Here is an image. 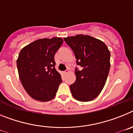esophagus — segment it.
<instances>
[{
    "label": "esophagus",
    "instance_id": "34e87169",
    "mask_svg": "<svg viewBox=\"0 0 133 133\" xmlns=\"http://www.w3.org/2000/svg\"><path fill=\"white\" fill-rule=\"evenodd\" d=\"M68 71H69V70H65V71H63V74H66L68 73Z\"/></svg>",
    "mask_w": 133,
    "mask_h": 133
}]
</instances>
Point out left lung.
I'll return each mask as SVG.
<instances>
[{
  "mask_svg": "<svg viewBox=\"0 0 133 133\" xmlns=\"http://www.w3.org/2000/svg\"><path fill=\"white\" fill-rule=\"evenodd\" d=\"M74 53L77 65L75 82L70 85L76 100L88 102L100 94L107 82L110 63V54L102 41L89 35H78L64 38Z\"/></svg>",
  "mask_w": 133,
  "mask_h": 133,
  "instance_id": "8db88e82",
  "label": "left lung"
}]
</instances>
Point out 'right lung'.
<instances>
[{"label": "right lung", "mask_w": 133, "mask_h": 133, "mask_svg": "<svg viewBox=\"0 0 133 133\" xmlns=\"http://www.w3.org/2000/svg\"><path fill=\"white\" fill-rule=\"evenodd\" d=\"M63 43L60 37L40 39L25 46L17 60L18 76L27 94L41 102L52 100L62 79L54 56Z\"/></svg>", "instance_id": "1"}]
</instances>
